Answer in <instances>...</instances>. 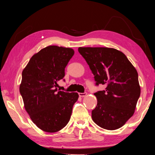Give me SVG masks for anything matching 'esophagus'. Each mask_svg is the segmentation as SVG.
Listing matches in <instances>:
<instances>
[{
  "instance_id": "esophagus-1",
  "label": "esophagus",
  "mask_w": 155,
  "mask_h": 155,
  "mask_svg": "<svg viewBox=\"0 0 155 155\" xmlns=\"http://www.w3.org/2000/svg\"><path fill=\"white\" fill-rule=\"evenodd\" d=\"M78 95H79V97H85L87 95V93L86 92H84V93L79 92V93H78Z\"/></svg>"
}]
</instances>
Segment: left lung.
Returning a JSON list of instances; mask_svg holds the SVG:
<instances>
[{"label":"left lung","instance_id":"left-lung-1","mask_svg":"<svg viewBox=\"0 0 155 155\" xmlns=\"http://www.w3.org/2000/svg\"><path fill=\"white\" fill-rule=\"evenodd\" d=\"M94 76L96 85H106L105 91L94 94L97 100L92 118L100 127L120 128L134 114L140 94L138 72L123 53L113 48L79 47Z\"/></svg>","mask_w":155,"mask_h":155}]
</instances>
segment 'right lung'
<instances>
[{
	"mask_svg": "<svg viewBox=\"0 0 155 155\" xmlns=\"http://www.w3.org/2000/svg\"><path fill=\"white\" fill-rule=\"evenodd\" d=\"M71 48L48 46L35 54L22 71L19 91L24 108L38 128L57 132L70 121L77 92L58 91L57 82L73 56Z\"/></svg>",
	"mask_w": 155,
	"mask_h": 155,
	"instance_id": "obj_1",
	"label": "right lung"
}]
</instances>
